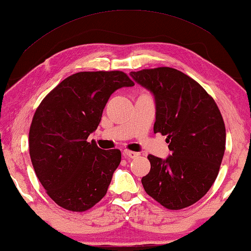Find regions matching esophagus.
I'll list each match as a JSON object with an SVG mask.
<instances>
[{
    "label": "esophagus",
    "mask_w": 251,
    "mask_h": 251,
    "mask_svg": "<svg viewBox=\"0 0 251 251\" xmlns=\"http://www.w3.org/2000/svg\"><path fill=\"white\" fill-rule=\"evenodd\" d=\"M123 157L125 158H131V159H135L139 157V153L138 152H133V151H128V150H125V151L122 152Z\"/></svg>",
    "instance_id": "esophagus-1"
}]
</instances>
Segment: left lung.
<instances>
[{
    "mask_svg": "<svg viewBox=\"0 0 251 251\" xmlns=\"http://www.w3.org/2000/svg\"><path fill=\"white\" fill-rule=\"evenodd\" d=\"M136 83L153 94L154 133L166 135L172 154H149L146 194L169 210L201 200L216 181L226 145V129L213 98L196 80L168 67L132 71Z\"/></svg>",
    "mask_w": 251,
    "mask_h": 251,
    "instance_id": "8db88e82",
    "label": "left lung"
}]
</instances>
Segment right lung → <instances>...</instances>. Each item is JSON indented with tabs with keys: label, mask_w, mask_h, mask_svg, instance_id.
<instances>
[{
	"label": "right lung",
	"mask_w": 251,
	"mask_h": 251,
	"mask_svg": "<svg viewBox=\"0 0 251 251\" xmlns=\"http://www.w3.org/2000/svg\"><path fill=\"white\" fill-rule=\"evenodd\" d=\"M135 84L122 71H82L58 84L35 110L28 133L32 165L48 196L63 209L83 212L105 196L121 151L86 141L107 101Z\"/></svg>",
	"instance_id": "obj_1"
}]
</instances>
